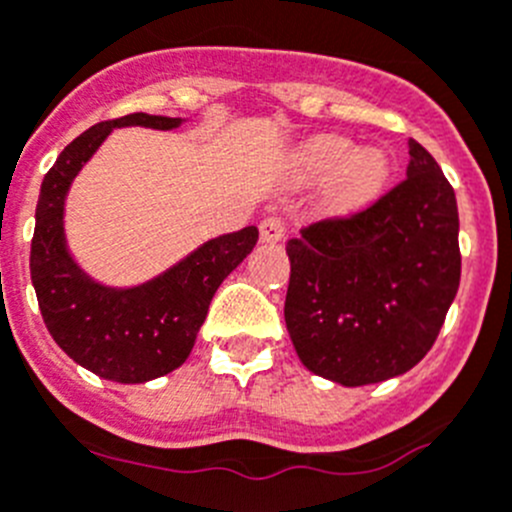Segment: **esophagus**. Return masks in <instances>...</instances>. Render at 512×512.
<instances>
[{"mask_svg": "<svg viewBox=\"0 0 512 512\" xmlns=\"http://www.w3.org/2000/svg\"><path fill=\"white\" fill-rule=\"evenodd\" d=\"M259 233H261V241L264 243H279L284 238V223L279 218H264L259 225Z\"/></svg>", "mask_w": 512, "mask_h": 512, "instance_id": "1", "label": "esophagus"}]
</instances>
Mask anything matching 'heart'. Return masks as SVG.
Returning <instances> with one entry per match:
<instances>
[{"label":"heart","mask_w":512,"mask_h":512,"mask_svg":"<svg viewBox=\"0 0 512 512\" xmlns=\"http://www.w3.org/2000/svg\"><path fill=\"white\" fill-rule=\"evenodd\" d=\"M294 180L325 182L322 208L327 215L345 218L368 208L391 177V159L381 147H353L342 134H317L297 144L289 157Z\"/></svg>","instance_id":"1"}]
</instances>
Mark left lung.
I'll list each match as a JSON object with an SVG mask.
<instances>
[{
	"label": "left lung",
	"instance_id": "1",
	"mask_svg": "<svg viewBox=\"0 0 512 512\" xmlns=\"http://www.w3.org/2000/svg\"><path fill=\"white\" fill-rule=\"evenodd\" d=\"M284 320L299 360L340 386L403 375L431 350L459 289V213L437 159L409 139L406 180L287 246Z\"/></svg>",
	"mask_w": 512,
	"mask_h": 512
}]
</instances>
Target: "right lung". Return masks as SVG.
Segmentation results:
<instances>
[{"label":"right lung","mask_w":512,"mask_h":512,"mask_svg":"<svg viewBox=\"0 0 512 512\" xmlns=\"http://www.w3.org/2000/svg\"><path fill=\"white\" fill-rule=\"evenodd\" d=\"M182 116L129 114L101 121L60 152L40 185L30 274L45 327L63 353L114 383H147L180 368L223 279L259 241V228L208 238L187 256L131 287L93 279L68 248L65 200L70 185L114 129L172 131Z\"/></svg>","instance_id":"right-lung-1"}]
</instances>
